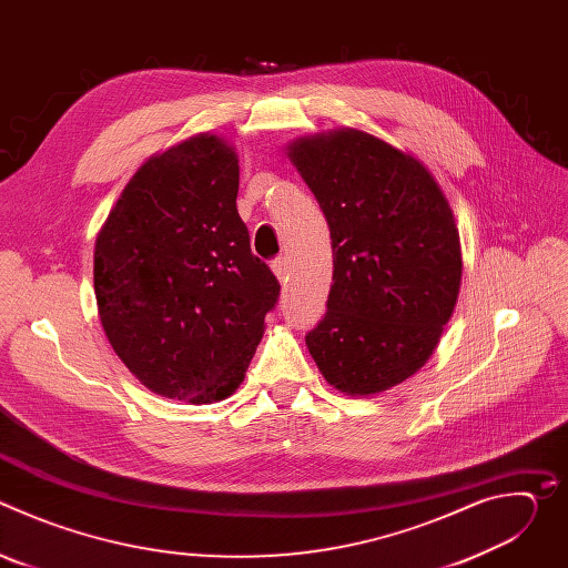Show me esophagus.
<instances>
[{"mask_svg": "<svg viewBox=\"0 0 568 568\" xmlns=\"http://www.w3.org/2000/svg\"><path fill=\"white\" fill-rule=\"evenodd\" d=\"M272 272L276 274V278H278L281 283H285V281H287V272H290L287 258H285V256H278V258L272 263Z\"/></svg>", "mask_w": 568, "mask_h": 568, "instance_id": "esophagus-1", "label": "esophagus"}]
</instances>
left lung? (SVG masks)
Returning a JSON list of instances; mask_svg holds the SVG:
<instances>
[{"label": "left lung", "mask_w": 568, "mask_h": 568, "mask_svg": "<svg viewBox=\"0 0 568 568\" xmlns=\"http://www.w3.org/2000/svg\"><path fill=\"white\" fill-rule=\"evenodd\" d=\"M287 150L333 240L335 283L307 351L342 393L386 390L425 366L454 312L463 261L449 202L416 156L362 130Z\"/></svg>", "instance_id": "1"}]
</instances>
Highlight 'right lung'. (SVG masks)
<instances>
[{
  "mask_svg": "<svg viewBox=\"0 0 568 568\" xmlns=\"http://www.w3.org/2000/svg\"><path fill=\"white\" fill-rule=\"evenodd\" d=\"M237 154L197 134L150 156L94 250L103 331L150 390L217 402L245 379L281 285L235 209Z\"/></svg>",
  "mask_w": 568,
  "mask_h": 568,
  "instance_id": "obj_1",
  "label": "right lung"
}]
</instances>
